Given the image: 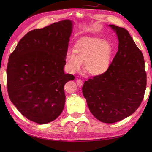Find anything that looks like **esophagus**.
<instances>
[{
    "instance_id": "34e87169",
    "label": "esophagus",
    "mask_w": 152,
    "mask_h": 152,
    "mask_svg": "<svg viewBox=\"0 0 152 152\" xmlns=\"http://www.w3.org/2000/svg\"><path fill=\"white\" fill-rule=\"evenodd\" d=\"M76 83L79 87H81L83 84V80L82 79H78L76 80Z\"/></svg>"
}]
</instances>
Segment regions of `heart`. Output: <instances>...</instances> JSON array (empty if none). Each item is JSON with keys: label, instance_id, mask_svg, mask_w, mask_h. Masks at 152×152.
I'll use <instances>...</instances> for the list:
<instances>
[{"label": "heart", "instance_id": "obj_1", "mask_svg": "<svg viewBox=\"0 0 152 152\" xmlns=\"http://www.w3.org/2000/svg\"><path fill=\"white\" fill-rule=\"evenodd\" d=\"M110 44L98 37L86 38L75 45L73 52L67 53L66 65L69 72L81 70L82 63L86 72L93 76L100 75L108 69L112 57Z\"/></svg>", "mask_w": 152, "mask_h": 152}]
</instances>
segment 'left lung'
Masks as SVG:
<instances>
[{"instance_id":"1","label":"left lung","mask_w":152,"mask_h":152,"mask_svg":"<svg viewBox=\"0 0 152 152\" xmlns=\"http://www.w3.org/2000/svg\"><path fill=\"white\" fill-rule=\"evenodd\" d=\"M118 35V51L105 72L83 83L90 112L100 121L113 124L137 110L144 99L146 73L142 53L127 30L110 25Z\"/></svg>"}]
</instances>
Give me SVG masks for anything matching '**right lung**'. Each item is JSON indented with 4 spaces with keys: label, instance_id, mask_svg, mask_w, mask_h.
<instances>
[{
    "label": "right lung",
    "instance_id": "1",
    "mask_svg": "<svg viewBox=\"0 0 152 152\" xmlns=\"http://www.w3.org/2000/svg\"><path fill=\"white\" fill-rule=\"evenodd\" d=\"M72 28L70 20H63L31 31L9 57L6 81L10 99L32 121L48 124L64 108V86L75 78L63 70Z\"/></svg>",
    "mask_w": 152,
    "mask_h": 152
}]
</instances>
